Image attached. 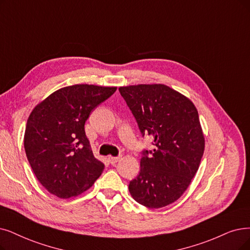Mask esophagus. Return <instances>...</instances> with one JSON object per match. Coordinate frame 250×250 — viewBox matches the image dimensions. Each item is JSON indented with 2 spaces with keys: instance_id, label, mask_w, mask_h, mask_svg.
<instances>
[{
  "instance_id": "34e87169",
  "label": "esophagus",
  "mask_w": 250,
  "mask_h": 250,
  "mask_svg": "<svg viewBox=\"0 0 250 250\" xmlns=\"http://www.w3.org/2000/svg\"><path fill=\"white\" fill-rule=\"evenodd\" d=\"M122 159V156H117V157H108V162L111 164H116L117 162H119L120 160Z\"/></svg>"
}]
</instances>
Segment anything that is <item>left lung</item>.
I'll return each instance as SVG.
<instances>
[{"label": "left lung", "instance_id": "8db88e82", "mask_svg": "<svg viewBox=\"0 0 250 250\" xmlns=\"http://www.w3.org/2000/svg\"><path fill=\"white\" fill-rule=\"evenodd\" d=\"M143 137L153 138L144 149L141 170L129 183L134 200L161 208L181 197L195 176L204 153V135L194 104L163 84L120 87Z\"/></svg>", "mask_w": 250, "mask_h": 250}]
</instances>
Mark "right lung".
<instances>
[{"label":"right lung","instance_id":"1","mask_svg":"<svg viewBox=\"0 0 250 250\" xmlns=\"http://www.w3.org/2000/svg\"><path fill=\"white\" fill-rule=\"evenodd\" d=\"M117 87L73 85L59 89L29 115L24 149L38 181L59 198L78 196L101 176L104 164L93 156L85 133L90 113Z\"/></svg>","mask_w":250,"mask_h":250}]
</instances>
